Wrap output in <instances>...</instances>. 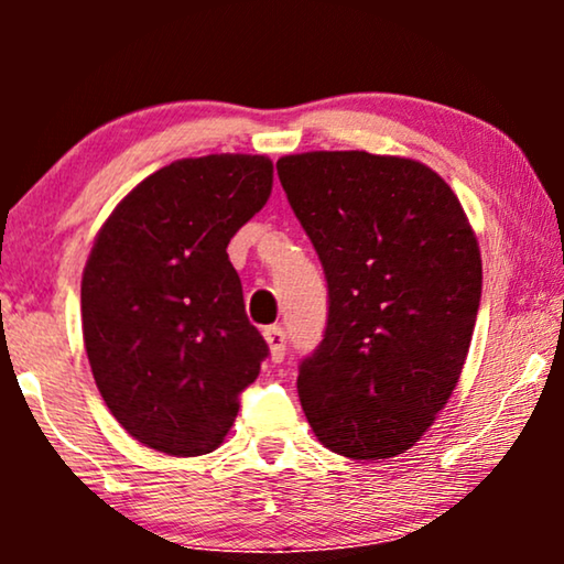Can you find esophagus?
Instances as JSON below:
<instances>
[{"mask_svg": "<svg viewBox=\"0 0 564 564\" xmlns=\"http://www.w3.org/2000/svg\"><path fill=\"white\" fill-rule=\"evenodd\" d=\"M264 338L269 344V354H272V361H282L284 351H288V336H284V330L280 326H269L264 330Z\"/></svg>", "mask_w": 564, "mask_h": 564, "instance_id": "1", "label": "esophagus"}]
</instances>
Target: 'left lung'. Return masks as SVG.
<instances>
[{"mask_svg": "<svg viewBox=\"0 0 564 564\" xmlns=\"http://www.w3.org/2000/svg\"><path fill=\"white\" fill-rule=\"evenodd\" d=\"M276 174L328 282L326 334L297 375L307 423L341 457L403 454L465 367L482 292L475 230L413 159L311 151Z\"/></svg>", "mask_w": 564, "mask_h": 564, "instance_id": "8db88e82", "label": "left lung"}]
</instances>
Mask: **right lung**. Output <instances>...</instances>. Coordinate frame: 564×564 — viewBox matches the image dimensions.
Listing matches in <instances>:
<instances>
[{
  "label": "right lung",
  "mask_w": 564,
  "mask_h": 564,
  "mask_svg": "<svg viewBox=\"0 0 564 564\" xmlns=\"http://www.w3.org/2000/svg\"><path fill=\"white\" fill-rule=\"evenodd\" d=\"M267 156L174 161L128 192L82 276L91 375L122 429L151 449H218L269 346L246 318L228 243L272 195Z\"/></svg>",
  "instance_id": "1"
}]
</instances>
